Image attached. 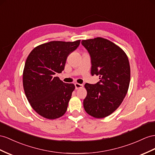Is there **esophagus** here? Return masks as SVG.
<instances>
[{
    "label": "esophagus",
    "instance_id": "34e87169",
    "mask_svg": "<svg viewBox=\"0 0 155 155\" xmlns=\"http://www.w3.org/2000/svg\"><path fill=\"white\" fill-rule=\"evenodd\" d=\"M74 86H75V88H76L77 90L79 89V88H82L83 86H83V84H78V83H75Z\"/></svg>",
    "mask_w": 155,
    "mask_h": 155
}]
</instances>
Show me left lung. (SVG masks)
I'll use <instances>...</instances> for the list:
<instances>
[{"label":"left lung","instance_id":"obj_1","mask_svg":"<svg viewBox=\"0 0 155 155\" xmlns=\"http://www.w3.org/2000/svg\"><path fill=\"white\" fill-rule=\"evenodd\" d=\"M82 46L91 58V74L99 76L96 84L86 83L87 96L83 101L86 112L95 118L110 115L125 97L130 81L128 58L120 47L107 39L83 40Z\"/></svg>","mask_w":155,"mask_h":155}]
</instances>
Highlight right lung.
I'll return each instance as SVG.
<instances>
[{"label":"right lung","mask_w":155,"mask_h":155,"mask_svg":"<svg viewBox=\"0 0 155 155\" xmlns=\"http://www.w3.org/2000/svg\"><path fill=\"white\" fill-rule=\"evenodd\" d=\"M80 42L51 41L35 48L27 57L23 88L30 105L41 116L55 119L65 113L75 86L55 74L64 70L67 57Z\"/></svg>","instance_id":"1"}]
</instances>
